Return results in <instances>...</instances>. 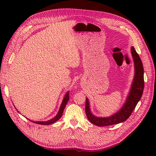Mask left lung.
<instances>
[{
    "mask_svg": "<svg viewBox=\"0 0 156 156\" xmlns=\"http://www.w3.org/2000/svg\"><path fill=\"white\" fill-rule=\"evenodd\" d=\"M131 54L135 65V76L131 90L122 107L115 114L109 117H97L92 114L88 98H86L85 112L87 118L92 124L99 127H105L120 123L125 121L130 117L132 112L141 98L144 88L143 64L138 54L133 47L131 48Z\"/></svg>",
    "mask_w": 156,
    "mask_h": 156,
    "instance_id": "8db88e82",
    "label": "left lung"
}]
</instances>
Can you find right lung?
<instances>
[{"mask_svg": "<svg viewBox=\"0 0 156 156\" xmlns=\"http://www.w3.org/2000/svg\"><path fill=\"white\" fill-rule=\"evenodd\" d=\"M69 92H68L67 93H66V94L65 95V97L64 98V100H63V101L62 102V105L60 106V108H59V110L58 112L57 115H56L54 118H53V119H50V120H49L48 121H32V122H35V123H37V124H39V125H46L54 123L55 122L58 121L59 119L61 118L62 115L63 114V112H64V110L65 108L66 105V104L68 103V102L69 101Z\"/></svg>", "mask_w": 156, "mask_h": 156, "instance_id": "right-lung-1", "label": "right lung"}]
</instances>
